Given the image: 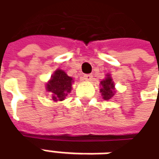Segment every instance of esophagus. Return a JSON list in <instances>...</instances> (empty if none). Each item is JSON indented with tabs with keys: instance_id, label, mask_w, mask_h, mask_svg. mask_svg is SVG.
Masks as SVG:
<instances>
[{
	"instance_id": "obj_1",
	"label": "esophagus",
	"mask_w": 159,
	"mask_h": 159,
	"mask_svg": "<svg viewBox=\"0 0 159 159\" xmlns=\"http://www.w3.org/2000/svg\"><path fill=\"white\" fill-rule=\"evenodd\" d=\"M83 80H85V81H91L92 79V74H85L83 76Z\"/></svg>"
}]
</instances>
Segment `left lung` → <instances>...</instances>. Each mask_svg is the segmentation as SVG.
Instances as JSON below:
<instances>
[{"mask_svg": "<svg viewBox=\"0 0 159 159\" xmlns=\"http://www.w3.org/2000/svg\"><path fill=\"white\" fill-rule=\"evenodd\" d=\"M100 85H101L100 92L104 100H110L111 98H113L115 93L116 92L115 88V83L110 74H107L106 77L100 81Z\"/></svg>", "mask_w": 159, "mask_h": 159, "instance_id": "1", "label": "left lung"}]
</instances>
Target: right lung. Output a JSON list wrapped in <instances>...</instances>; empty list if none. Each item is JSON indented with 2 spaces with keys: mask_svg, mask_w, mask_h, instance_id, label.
<instances>
[{
  "mask_svg": "<svg viewBox=\"0 0 159 159\" xmlns=\"http://www.w3.org/2000/svg\"><path fill=\"white\" fill-rule=\"evenodd\" d=\"M73 78L68 76L63 70L56 69L49 81L46 83V90L51 94L53 101H63L72 90Z\"/></svg>",
  "mask_w": 159,
  "mask_h": 159,
  "instance_id": "1",
  "label": "right lung"
}]
</instances>
